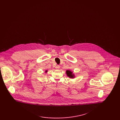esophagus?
Instances as JSON below:
<instances>
[{"label":"esophagus","instance_id":"obj_1","mask_svg":"<svg viewBox=\"0 0 120 120\" xmlns=\"http://www.w3.org/2000/svg\"><path fill=\"white\" fill-rule=\"evenodd\" d=\"M59 68H60V66L59 65H57L56 66V68L57 69H59Z\"/></svg>","mask_w":120,"mask_h":120}]
</instances>
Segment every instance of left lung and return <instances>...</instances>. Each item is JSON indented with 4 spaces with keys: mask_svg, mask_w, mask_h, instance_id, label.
<instances>
[{
    "mask_svg": "<svg viewBox=\"0 0 120 120\" xmlns=\"http://www.w3.org/2000/svg\"><path fill=\"white\" fill-rule=\"evenodd\" d=\"M66 73L67 75L70 78H73L74 77V75L72 74V72H71V71H69V70H67L66 71Z\"/></svg>",
    "mask_w": 120,
    "mask_h": 120,
    "instance_id": "8db88e82",
    "label": "left lung"
}]
</instances>
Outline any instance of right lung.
<instances>
[{"mask_svg":"<svg viewBox=\"0 0 120 120\" xmlns=\"http://www.w3.org/2000/svg\"><path fill=\"white\" fill-rule=\"evenodd\" d=\"M47 71H45L46 72H47Z\"/></svg>","mask_w":120,"mask_h":120,"instance_id":"right-lung-1","label":"right lung"}]
</instances>
